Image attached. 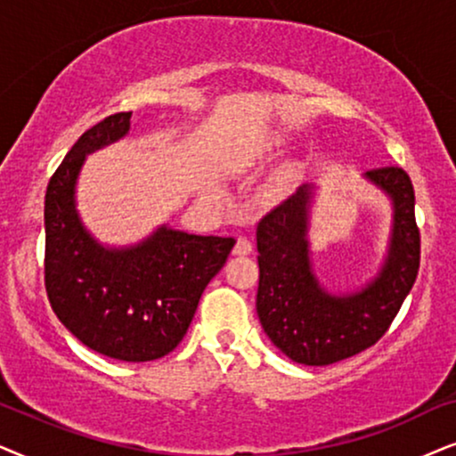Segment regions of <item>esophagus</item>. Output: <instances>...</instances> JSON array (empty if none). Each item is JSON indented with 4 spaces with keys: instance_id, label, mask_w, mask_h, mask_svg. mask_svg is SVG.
Instances as JSON below:
<instances>
[{
    "instance_id": "1",
    "label": "esophagus",
    "mask_w": 456,
    "mask_h": 456,
    "mask_svg": "<svg viewBox=\"0 0 456 456\" xmlns=\"http://www.w3.org/2000/svg\"><path fill=\"white\" fill-rule=\"evenodd\" d=\"M250 252H252V241L241 235V238H238V241H235L233 254H235V256H248Z\"/></svg>"
}]
</instances>
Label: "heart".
<instances>
[{"mask_svg":"<svg viewBox=\"0 0 456 456\" xmlns=\"http://www.w3.org/2000/svg\"><path fill=\"white\" fill-rule=\"evenodd\" d=\"M283 148H285V137L283 135L265 137L263 142L258 143V148L254 150V154L250 156V160H248V165H250V167L265 165V162L273 160V158H275ZM296 179H298V167H294V165L285 167L281 175L277 177L275 183L271 185V191L273 193H283L291 183H294Z\"/></svg>","mask_w":456,"mask_h":456,"instance_id":"obj_1","label":"heart"}]
</instances>
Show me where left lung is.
<instances>
[{"label": "left lung", "mask_w": 456, "mask_h": 456, "mask_svg": "<svg viewBox=\"0 0 456 456\" xmlns=\"http://www.w3.org/2000/svg\"><path fill=\"white\" fill-rule=\"evenodd\" d=\"M390 204V235L373 277L348 289H331L317 275L311 218L319 185L305 183L269 212L256 229L260 325L288 359L325 367L359 354L384 336L419 271L415 191L403 168L362 175Z\"/></svg>", "instance_id": "obj_1"}]
</instances>
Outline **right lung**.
<instances>
[{"label": "right lung", "mask_w": 456, "mask_h": 456, "mask_svg": "<svg viewBox=\"0 0 456 456\" xmlns=\"http://www.w3.org/2000/svg\"><path fill=\"white\" fill-rule=\"evenodd\" d=\"M131 112L85 131L45 193V289L53 313L87 348L126 362L156 361L177 348L233 238L196 235L168 223L126 246L104 244L77 208L89 154L129 135Z\"/></svg>", "instance_id": "add662e5"}]
</instances>
